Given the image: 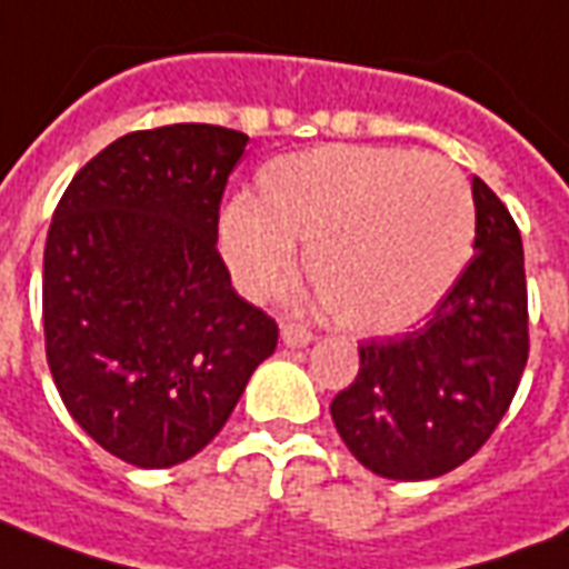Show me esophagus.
I'll list each match as a JSON object with an SVG mask.
<instances>
[{"label":"esophagus","instance_id":"esophagus-1","mask_svg":"<svg viewBox=\"0 0 569 569\" xmlns=\"http://www.w3.org/2000/svg\"><path fill=\"white\" fill-rule=\"evenodd\" d=\"M280 338H283L286 347H307V343L313 340V331H310L305 322H283Z\"/></svg>","mask_w":569,"mask_h":569}]
</instances>
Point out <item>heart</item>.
<instances>
[{
    "label": "heart",
    "mask_w": 569,
    "mask_h": 569,
    "mask_svg": "<svg viewBox=\"0 0 569 569\" xmlns=\"http://www.w3.org/2000/svg\"><path fill=\"white\" fill-rule=\"evenodd\" d=\"M473 229L470 187L440 156L328 144L273 159L262 201H229L220 250L234 283L268 298L296 273L305 243L331 317L361 335H395L449 296Z\"/></svg>",
    "instance_id": "1"
}]
</instances>
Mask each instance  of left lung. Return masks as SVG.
I'll return each mask as SVG.
<instances>
[{"instance_id":"left-lung-1","label":"left lung","mask_w":569,"mask_h":569,"mask_svg":"<svg viewBox=\"0 0 569 569\" xmlns=\"http://www.w3.org/2000/svg\"><path fill=\"white\" fill-rule=\"evenodd\" d=\"M477 238L425 326L359 343V373L331 419L361 465L386 479L443 477L495 435L528 365L525 250L507 204L473 178Z\"/></svg>"}]
</instances>
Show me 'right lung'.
<instances>
[{
	"mask_svg": "<svg viewBox=\"0 0 569 569\" xmlns=\"http://www.w3.org/2000/svg\"><path fill=\"white\" fill-rule=\"evenodd\" d=\"M247 134L129 132L71 178L41 277L44 349L71 419L126 465L171 467L220 435L280 328L217 250Z\"/></svg>",
	"mask_w": 569,
	"mask_h": 569,
	"instance_id": "add662e5",
	"label": "right lung"
}]
</instances>
